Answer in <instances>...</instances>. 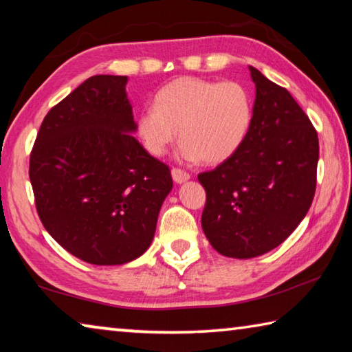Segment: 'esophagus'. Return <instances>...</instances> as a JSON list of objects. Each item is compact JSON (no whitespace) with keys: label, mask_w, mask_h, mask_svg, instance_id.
Returning <instances> with one entry per match:
<instances>
[{"label":"esophagus","mask_w":352,"mask_h":352,"mask_svg":"<svg viewBox=\"0 0 352 352\" xmlns=\"http://www.w3.org/2000/svg\"><path fill=\"white\" fill-rule=\"evenodd\" d=\"M170 172H172V178H174L175 183H183V182L189 180V177H191L186 170L178 169V167H174V169H172Z\"/></svg>","instance_id":"1"}]
</instances>
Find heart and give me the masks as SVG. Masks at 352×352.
<instances>
[{"label": "heart", "mask_w": 352, "mask_h": 352, "mask_svg": "<svg viewBox=\"0 0 352 352\" xmlns=\"http://www.w3.org/2000/svg\"><path fill=\"white\" fill-rule=\"evenodd\" d=\"M254 122V97L239 81L180 76L156 92L155 108L141 111L136 133L150 155L161 156L180 130L185 160L219 164L235 155Z\"/></svg>", "instance_id": "obj_1"}]
</instances>
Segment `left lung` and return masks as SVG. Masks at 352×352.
<instances>
[{
    "label": "left lung",
    "instance_id": "left-lung-1",
    "mask_svg": "<svg viewBox=\"0 0 352 352\" xmlns=\"http://www.w3.org/2000/svg\"><path fill=\"white\" fill-rule=\"evenodd\" d=\"M254 122L238 152L199 174L206 192L202 228L232 258L277 248L309 211L316 189L320 144L315 126L285 87L249 67Z\"/></svg>",
    "mask_w": 352,
    "mask_h": 352
}]
</instances>
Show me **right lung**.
Returning <instances> with one entry per match:
<instances>
[{
  "label": "right lung",
  "instance_id": "add662e5",
  "mask_svg": "<svg viewBox=\"0 0 352 352\" xmlns=\"http://www.w3.org/2000/svg\"><path fill=\"white\" fill-rule=\"evenodd\" d=\"M126 81L87 78L48 111L30 156L43 227L92 265H124L146 252L172 189L169 166L130 135L136 124Z\"/></svg>",
  "mask_w": 352,
  "mask_h": 352
}]
</instances>
